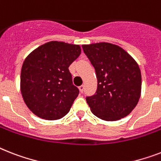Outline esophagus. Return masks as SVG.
I'll return each instance as SVG.
<instances>
[{
    "label": "esophagus",
    "mask_w": 161,
    "mask_h": 161,
    "mask_svg": "<svg viewBox=\"0 0 161 161\" xmlns=\"http://www.w3.org/2000/svg\"><path fill=\"white\" fill-rule=\"evenodd\" d=\"M79 91H80V92L83 93V91H84V85H81L80 87H79Z\"/></svg>",
    "instance_id": "1"
}]
</instances>
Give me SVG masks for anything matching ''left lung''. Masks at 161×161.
Listing matches in <instances>:
<instances>
[{
	"label": "left lung",
	"mask_w": 161,
	"mask_h": 161,
	"mask_svg": "<svg viewBox=\"0 0 161 161\" xmlns=\"http://www.w3.org/2000/svg\"><path fill=\"white\" fill-rule=\"evenodd\" d=\"M82 47L97 78L96 93L86 97L92 112L104 121L126 117L137 105L142 92V74L136 60L122 48L110 43Z\"/></svg>",
	"instance_id": "1"
}]
</instances>
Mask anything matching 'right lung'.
Returning <instances> with one entry per match:
<instances>
[{"label":"right lung","mask_w":161,"mask_h":161,"mask_svg":"<svg viewBox=\"0 0 161 161\" xmlns=\"http://www.w3.org/2000/svg\"><path fill=\"white\" fill-rule=\"evenodd\" d=\"M80 53L78 44L50 41L26 57L20 91L26 106L37 117L58 120L68 114L79 93L69 67Z\"/></svg>","instance_id":"add662e5"}]
</instances>
